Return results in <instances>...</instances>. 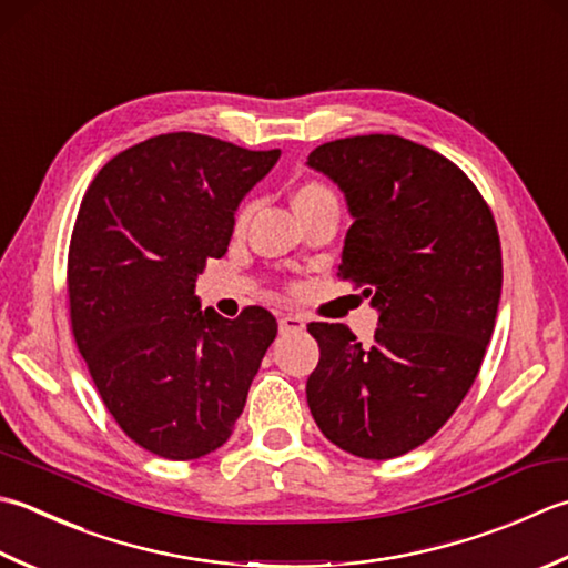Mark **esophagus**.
Here are the masks:
<instances>
[{
    "label": "esophagus",
    "instance_id": "34e87169",
    "mask_svg": "<svg viewBox=\"0 0 568 568\" xmlns=\"http://www.w3.org/2000/svg\"><path fill=\"white\" fill-rule=\"evenodd\" d=\"M277 327H281L283 335H291V332H303L305 320L300 315H283L281 320H277Z\"/></svg>",
    "mask_w": 568,
    "mask_h": 568
}]
</instances>
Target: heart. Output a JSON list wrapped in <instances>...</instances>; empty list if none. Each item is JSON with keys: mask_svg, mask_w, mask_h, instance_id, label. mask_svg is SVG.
I'll return each instance as SVG.
<instances>
[{"mask_svg": "<svg viewBox=\"0 0 568 568\" xmlns=\"http://www.w3.org/2000/svg\"><path fill=\"white\" fill-rule=\"evenodd\" d=\"M327 196H332L329 189H325L322 184L310 182V184L297 186V192L293 194V206H295V211H303L305 206L315 204V202H320V199H327ZM246 221H248V209H243L241 214L236 216V229L246 226Z\"/></svg>", "mask_w": 568, "mask_h": 568, "instance_id": "heart-1", "label": "heart"}]
</instances>
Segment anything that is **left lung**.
I'll use <instances>...</instances> for the list:
<instances>
[{
  "mask_svg": "<svg viewBox=\"0 0 568 568\" xmlns=\"http://www.w3.org/2000/svg\"><path fill=\"white\" fill-rule=\"evenodd\" d=\"M307 166L352 216L337 275L379 313L369 347L344 325H307L320 344L307 406L342 450L396 458L446 424L480 372L503 295L495 219L458 166L398 135L325 142Z\"/></svg>",
  "mask_w": 568,
  "mask_h": 568,
  "instance_id": "1",
  "label": "left lung"
}]
</instances>
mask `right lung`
Here are the masks:
<instances>
[{
	"label": "right lung",
	"instance_id": "obj_1",
	"mask_svg": "<svg viewBox=\"0 0 568 568\" xmlns=\"http://www.w3.org/2000/svg\"><path fill=\"white\" fill-rule=\"evenodd\" d=\"M277 158L166 132L120 152L83 196L69 248L73 337L118 426L160 458L224 446L277 335L268 310L226 320L194 295Z\"/></svg>",
	"mask_w": 568,
	"mask_h": 568
}]
</instances>
